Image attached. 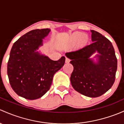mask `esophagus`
<instances>
[{
  "mask_svg": "<svg viewBox=\"0 0 124 124\" xmlns=\"http://www.w3.org/2000/svg\"><path fill=\"white\" fill-rule=\"evenodd\" d=\"M70 61V59H69L68 58H66V59H65V62L66 63H69Z\"/></svg>",
  "mask_w": 124,
  "mask_h": 124,
  "instance_id": "34e87169",
  "label": "esophagus"
}]
</instances>
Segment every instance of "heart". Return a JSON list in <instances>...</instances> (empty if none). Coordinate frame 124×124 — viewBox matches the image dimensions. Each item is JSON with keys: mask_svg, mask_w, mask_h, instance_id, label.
Listing matches in <instances>:
<instances>
[{"mask_svg": "<svg viewBox=\"0 0 124 124\" xmlns=\"http://www.w3.org/2000/svg\"><path fill=\"white\" fill-rule=\"evenodd\" d=\"M82 35H83V34L80 32H74L67 39V40H66V43L68 44V45H73V44L75 43L79 40V39L80 38V39H79V43L80 45H83V44H84L87 41V37L85 36H82ZM81 37H82L81 38Z\"/></svg>", "mask_w": 124, "mask_h": 124, "instance_id": "obj_1", "label": "heart"}]
</instances>
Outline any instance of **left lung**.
<instances>
[{
	"label": "left lung",
	"mask_w": 124,
	"mask_h": 124,
	"mask_svg": "<svg viewBox=\"0 0 124 124\" xmlns=\"http://www.w3.org/2000/svg\"><path fill=\"white\" fill-rule=\"evenodd\" d=\"M93 42L84 47L66 53L74 66L71 75L73 88L90 97H99L108 92L115 80L117 59L112 43L102 34L91 30ZM97 51L98 62L90 56Z\"/></svg>",
	"instance_id": "1"
}]
</instances>
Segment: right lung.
<instances>
[{
	"label": "right lung",
	"instance_id": "right-lung-1",
	"mask_svg": "<svg viewBox=\"0 0 124 124\" xmlns=\"http://www.w3.org/2000/svg\"><path fill=\"white\" fill-rule=\"evenodd\" d=\"M50 29L31 30L12 46L8 62L7 72L10 86L18 96L35 100L50 89L54 74L64 65L65 57L53 61L36 51Z\"/></svg>",
	"mask_w": 124,
	"mask_h": 124
}]
</instances>
